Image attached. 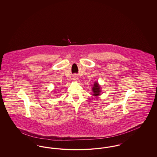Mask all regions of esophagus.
<instances>
[{
    "label": "esophagus",
    "instance_id": "1",
    "mask_svg": "<svg viewBox=\"0 0 157 157\" xmlns=\"http://www.w3.org/2000/svg\"><path fill=\"white\" fill-rule=\"evenodd\" d=\"M73 79H74V80L76 81V80L78 79V76H75L73 78Z\"/></svg>",
    "mask_w": 157,
    "mask_h": 157
}]
</instances>
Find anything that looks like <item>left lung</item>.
I'll return each instance as SVG.
<instances>
[{"mask_svg": "<svg viewBox=\"0 0 157 157\" xmlns=\"http://www.w3.org/2000/svg\"><path fill=\"white\" fill-rule=\"evenodd\" d=\"M101 88L100 87V85L98 83V82H95L94 83V86L92 87V95H94V96L97 97H99V95H100L101 94Z\"/></svg>", "mask_w": 157, "mask_h": 157, "instance_id": "left-lung-1", "label": "left lung"}]
</instances>
